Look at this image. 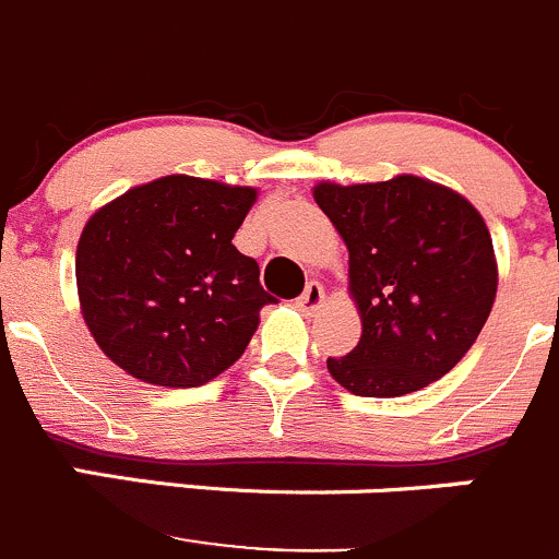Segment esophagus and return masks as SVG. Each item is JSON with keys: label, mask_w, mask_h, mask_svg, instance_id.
I'll use <instances>...</instances> for the list:
<instances>
[{"label": "esophagus", "mask_w": 559, "mask_h": 559, "mask_svg": "<svg viewBox=\"0 0 559 559\" xmlns=\"http://www.w3.org/2000/svg\"><path fill=\"white\" fill-rule=\"evenodd\" d=\"M322 302H324V286L319 284V281H308L306 289H302V295L297 297V308L311 313V311H317Z\"/></svg>", "instance_id": "1"}]
</instances>
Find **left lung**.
<instances>
[{
  "label": "left lung",
  "mask_w": 559,
  "mask_h": 559,
  "mask_svg": "<svg viewBox=\"0 0 559 559\" xmlns=\"http://www.w3.org/2000/svg\"><path fill=\"white\" fill-rule=\"evenodd\" d=\"M349 248L362 335L328 371L349 393L393 399L445 377L469 352L497 295V262L478 210L459 193L401 175L313 188Z\"/></svg>",
  "instance_id": "obj_1"
}]
</instances>
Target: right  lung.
<instances>
[{
    "label": "right lung",
    "instance_id": "1",
    "mask_svg": "<svg viewBox=\"0 0 559 559\" xmlns=\"http://www.w3.org/2000/svg\"><path fill=\"white\" fill-rule=\"evenodd\" d=\"M257 191L171 175L122 193L81 231L75 284L97 346L130 377L199 388L246 352L273 295L231 246Z\"/></svg>",
    "mask_w": 559,
    "mask_h": 559
}]
</instances>
